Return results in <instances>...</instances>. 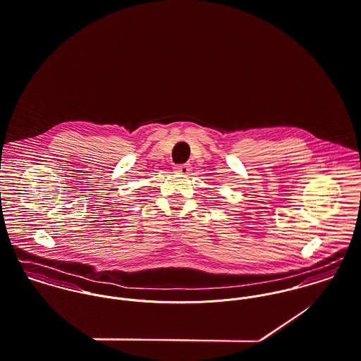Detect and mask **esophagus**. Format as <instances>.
<instances>
[{
  "instance_id": "1",
  "label": "esophagus",
  "mask_w": 361,
  "mask_h": 361,
  "mask_svg": "<svg viewBox=\"0 0 361 361\" xmlns=\"http://www.w3.org/2000/svg\"><path fill=\"white\" fill-rule=\"evenodd\" d=\"M174 169L180 174H188L191 171V166L190 164H177Z\"/></svg>"
}]
</instances>
